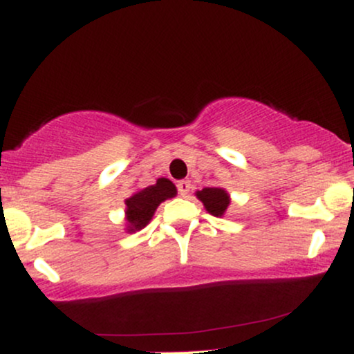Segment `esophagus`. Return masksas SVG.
I'll use <instances>...</instances> for the list:
<instances>
[{"label": "esophagus", "mask_w": 354, "mask_h": 354, "mask_svg": "<svg viewBox=\"0 0 354 354\" xmlns=\"http://www.w3.org/2000/svg\"><path fill=\"white\" fill-rule=\"evenodd\" d=\"M176 188H178V193H180L181 196H186L191 188V183H189V180H181V181H178Z\"/></svg>", "instance_id": "1"}]
</instances>
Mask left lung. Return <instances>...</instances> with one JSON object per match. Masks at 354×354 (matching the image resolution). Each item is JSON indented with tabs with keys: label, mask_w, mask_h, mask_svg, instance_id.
Masks as SVG:
<instances>
[{
	"label": "left lung",
	"mask_w": 354,
	"mask_h": 354,
	"mask_svg": "<svg viewBox=\"0 0 354 354\" xmlns=\"http://www.w3.org/2000/svg\"><path fill=\"white\" fill-rule=\"evenodd\" d=\"M196 196L200 198L203 205H205V208L208 209V213L213 214V216H223L230 205L228 193L221 188H205L198 191Z\"/></svg>",
	"instance_id": "8db88e82"
}]
</instances>
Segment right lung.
<instances>
[{
    "mask_svg": "<svg viewBox=\"0 0 354 354\" xmlns=\"http://www.w3.org/2000/svg\"><path fill=\"white\" fill-rule=\"evenodd\" d=\"M176 194V188L169 180L160 178L156 185L138 191L131 198L126 200V219L129 223V231L145 228L153 218L154 211L161 201L173 198Z\"/></svg>",
    "mask_w": 354,
    "mask_h": 354,
    "instance_id": "add662e5",
    "label": "right lung"
}]
</instances>
